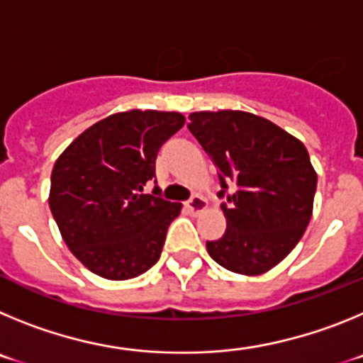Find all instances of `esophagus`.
Masks as SVG:
<instances>
[{
    "instance_id": "34e87169",
    "label": "esophagus",
    "mask_w": 363,
    "mask_h": 363,
    "mask_svg": "<svg viewBox=\"0 0 363 363\" xmlns=\"http://www.w3.org/2000/svg\"><path fill=\"white\" fill-rule=\"evenodd\" d=\"M185 207H187L191 213H201V211H205V207H207V201H205L203 198L198 196V194H196V196H192L191 200L185 203Z\"/></svg>"
}]
</instances>
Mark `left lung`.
<instances>
[{"instance_id":"8db88e82","label":"left lung","mask_w":363,"mask_h":363,"mask_svg":"<svg viewBox=\"0 0 363 363\" xmlns=\"http://www.w3.org/2000/svg\"><path fill=\"white\" fill-rule=\"evenodd\" d=\"M187 125L218 167L227 229L207 242L211 258L258 277L278 265L306 233L316 172L306 145L272 121L243 111L192 112Z\"/></svg>"}]
</instances>
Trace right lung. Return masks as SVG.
<instances>
[{"instance_id": "1", "label": "right lung", "mask_w": 363, "mask_h": 363, "mask_svg": "<svg viewBox=\"0 0 363 363\" xmlns=\"http://www.w3.org/2000/svg\"><path fill=\"white\" fill-rule=\"evenodd\" d=\"M185 123L179 112H118L79 134L56 160L49 205L72 255L107 280L149 271L182 203L143 194L156 156Z\"/></svg>"}]
</instances>
